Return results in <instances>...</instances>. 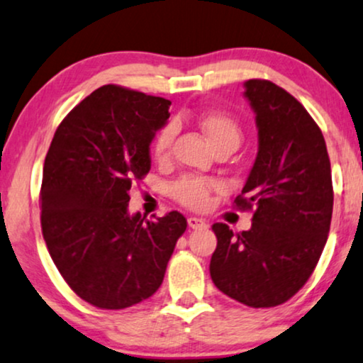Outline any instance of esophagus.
<instances>
[{
  "label": "esophagus",
  "instance_id": "esophagus-1",
  "mask_svg": "<svg viewBox=\"0 0 363 363\" xmlns=\"http://www.w3.org/2000/svg\"><path fill=\"white\" fill-rule=\"evenodd\" d=\"M187 224H189L191 229L206 228V221H204V219H199V218H189V219H187Z\"/></svg>",
  "mask_w": 363,
  "mask_h": 363
}]
</instances>
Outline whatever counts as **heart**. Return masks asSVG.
<instances>
[{"label": "heart", "mask_w": 363, "mask_h": 363, "mask_svg": "<svg viewBox=\"0 0 363 363\" xmlns=\"http://www.w3.org/2000/svg\"><path fill=\"white\" fill-rule=\"evenodd\" d=\"M201 128L204 130L211 145L216 152L221 149H233L240 147L242 139V130L235 118L226 116V113H209L201 118ZM176 135V127L172 123H167L166 127L160 128V132L155 137L154 152L157 159H167L171 154L172 140ZM218 184L211 179H203L196 176H186L179 179L176 184L172 186V196L176 197L181 204L187 206L192 209H203L209 203V196Z\"/></svg>", "instance_id": "b5f03b06"}]
</instances>
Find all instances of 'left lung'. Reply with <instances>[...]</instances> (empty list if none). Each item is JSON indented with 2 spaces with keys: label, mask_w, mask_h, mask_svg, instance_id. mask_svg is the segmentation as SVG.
I'll return each mask as SVG.
<instances>
[{
  "label": "left lung",
  "mask_w": 363,
  "mask_h": 363,
  "mask_svg": "<svg viewBox=\"0 0 363 363\" xmlns=\"http://www.w3.org/2000/svg\"><path fill=\"white\" fill-rule=\"evenodd\" d=\"M256 116L258 154L235 203L253 209L251 229L216 223L209 272L219 291L253 308L295 295L313 273L333 211L332 169L323 134L293 95L268 80L245 82Z\"/></svg>",
  "instance_id": "1"
}]
</instances>
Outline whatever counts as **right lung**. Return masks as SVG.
<instances>
[{
	"label": "right lung",
	"mask_w": 363,
	"mask_h": 363,
	"mask_svg": "<svg viewBox=\"0 0 363 363\" xmlns=\"http://www.w3.org/2000/svg\"><path fill=\"white\" fill-rule=\"evenodd\" d=\"M171 102L118 85L91 91L60 123L45 157L41 231L60 274L86 303L122 310L152 296L186 231L177 211L128 214L150 171V142Z\"/></svg>",
	"instance_id": "right-lung-1"
}]
</instances>
